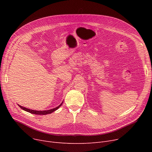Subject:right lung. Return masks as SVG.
<instances>
[{
    "mask_svg": "<svg viewBox=\"0 0 152 152\" xmlns=\"http://www.w3.org/2000/svg\"><path fill=\"white\" fill-rule=\"evenodd\" d=\"M63 102L61 103L60 105H58V107H57L56 108H54L53 109H50V110H44V111H37V110H31V109H28L26 108L25 107H23L20 105H18V106L23 109V110H25L26 111H28V112L32 113V114H35V115H47V114H50L53 111H55V110H57V109H58L62 105Z\"/></svg>",
    "mask_w": 152,
    "mask_h": 152,
    "instance_id": "obj_1",
    "label": "right lung"
}]
</instances>
